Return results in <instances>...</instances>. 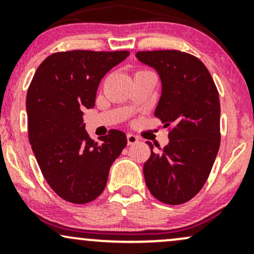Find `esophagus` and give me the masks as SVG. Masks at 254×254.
Wrapping results in <instances>:
<instances>
[{
	"instance_id": "1",
	"label": "esophagus",
	"mask_w": 254,
	"mask_h": 254,
	"mask_svg": "<svg viewBox=\"0 0 254 254\" xmlns=\"http://www.w3.org/2000/svg\"><path fill=\"white\" fill-rule=\"evenodd\" d=\"M127 145L135 144V143H137V142H138V137L132 135V133H127Z\"/></svg>"
}]
</instances>
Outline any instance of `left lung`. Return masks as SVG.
I'll list each match as a JSON object with an SVG mask.
<instances>
[{"label": "left lung", "instance_id": "1", "mask_svg": "<svg viewBox=\"0 0 254 254\" xmlns=\"http://www.w3.org/2000/svg\"><path fill=\"white\" fill-rule=\"evenodd\" d=\"M136 58L161 80L155 117L172 125L170 142L143 166L147 188L156 199L177 205L193 198L208 179L220 148V98L206 66L186 52L139 51ZM157 147V145H156Z\"/></svg>", "mask_w": 254, "mask_h": 254}]
</instances>
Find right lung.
Masks as SVG:
<instances>
[{
    "mask_svg": "<svg viewBox=\"0 0 254 254\" xmlns=\"http://www.w3.org/2000/svg\"><path fill=\"white\" fill-rule=\"evenodd\" d=\"M129 51L56 52L38 66L26 98L28 137L50 188L75 204L92 202L106 186L113 161L127 145L123 131L101 143L88 136L83 110L93 109L101 78Z\"/></svg>",
    "mask_w": 254,
    "mask_h": 254,
    "instance_id": "obj_1",
    "label": "right lung"
}]
</instances>
